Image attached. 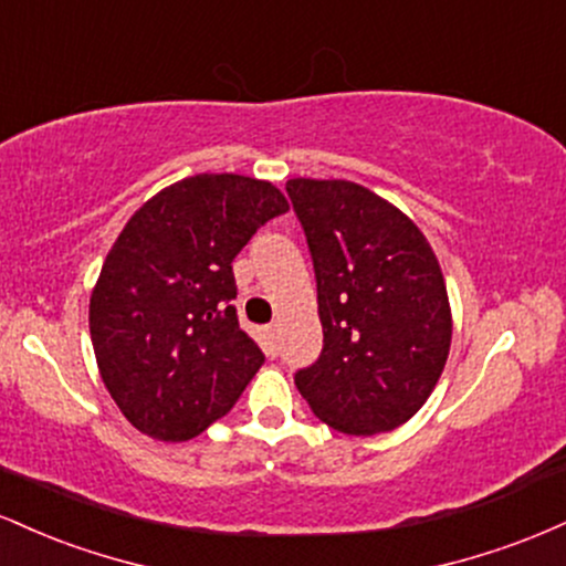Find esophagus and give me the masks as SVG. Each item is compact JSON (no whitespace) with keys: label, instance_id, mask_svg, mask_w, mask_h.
I'll use <instances>...</instances> for the list:
<instances>
[{"label":"esophagus","instance_id":"34e87169","mask_svg":"<svg viewBox=\"0 0 566 566\" xmlns=\"http://www.w3.org/2000/svg\"><path fill=\"white\" fill-rule=\"evenodd\" d=\"M265 337H269V343H271V350H276V337H279V324H269V327H265Z\"/></svg>","mask_w":566,"mask_h":566}]
</instances>
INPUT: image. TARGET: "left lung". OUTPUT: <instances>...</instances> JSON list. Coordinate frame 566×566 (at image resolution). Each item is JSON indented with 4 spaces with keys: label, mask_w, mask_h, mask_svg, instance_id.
<instances>
[{
    "label": "left lung",
    "mask_w": 566,
    "mask_h": 566,
    "mask_svg": "<svg viewBox=\"0 0 566 566\" xmlns=\"http://www.w3.org/2000/svg\"><path fill=\"white\" fill-rule=\"evenodd\" d=\"M316 274L324 348L295 386L348 437L407 423L439 382L452 340L444 276L423 231L350 180H287Z\"/></svg>",
    "instance_id": "1"
}]
</instances>
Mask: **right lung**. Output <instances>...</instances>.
Here are the masks:
<instances>
[{
	"instance_id": "add662e5",
	"label": "right lung",
	"mask_w": 566,
	"mask_h": 566,
	"mask_svg": "<svg viewBox=\"0 0 566 566\" xmlns=\"http://www.w3.org/2000/svg\"><path fill=\"white\" fill-rule=\"evenodd\" d=\"M269 180L201 172L127 220L90 297L97 369L146 437L186 441L223 418L265 361L239 327L233 258L287 212Z\"/></svg>"
}]
</instances>
